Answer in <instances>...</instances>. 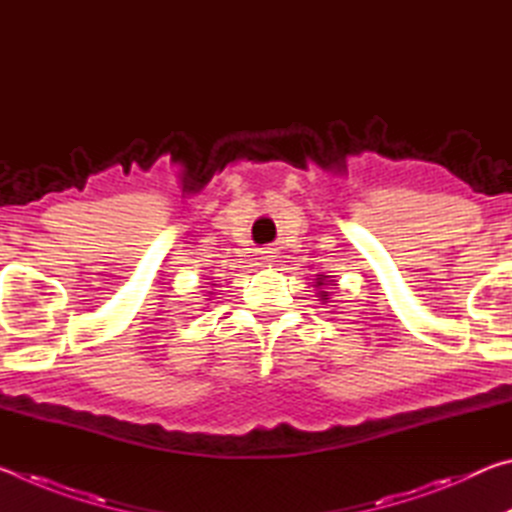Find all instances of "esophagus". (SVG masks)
Instances as JSON below:
<instances>
[{
    "mask_svg": "<svg viewBox=\"0 0 512 512\" xmlns=\"http://www.w3.org/2000/svg\"><path fill=\"white\" fill-rule=\"evenodd\" d=\"M259 255H262L264 262H275L277 250L275 248H264V250H259Z\"/></svg>",
    "mask_w": 512,
    "mask_h": 512,
    "instance_id": "obj_1",
    "label": "esophagus"
}]
</instances>
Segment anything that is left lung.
<instances>
[{"label":"left lung","instance_id":"obj_1","mask_svg":"<svg viewBox=\"0 0 512 512\" xmlns=\"http://www.w3.org/2000/svg\"><path fill=\"white\" fill-rule=\"evenodd\" d=\"M323 277H318V287H323ZM320 298H323V300H327V291H320Z\"/></svg>","mask_w":512,"mask_h":512}]
</instances>
